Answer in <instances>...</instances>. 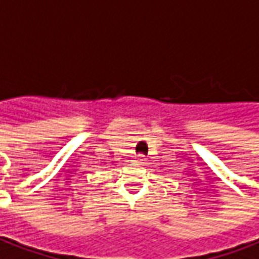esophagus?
Wrapping results in <instances>:
<instances>
[{"label": "esophagus", "mask_w": 259, "mask_h": 259, "mask_svg": "<svg viewBox=\"0 0 259 259\" xmlns=\"http://www.w3.org/2000/svg\"><path fill=\"white\" fill-rule=\"evenodd\" d=\"M144 161H146V160H144V155L139 154V155H137V160H136L135 162L137 164V165H143V164H144Z\"/></svg>", "instance_id": "1"}]
</instances>
